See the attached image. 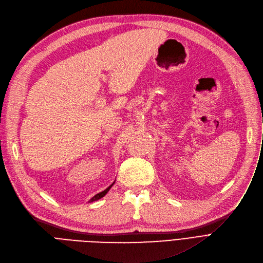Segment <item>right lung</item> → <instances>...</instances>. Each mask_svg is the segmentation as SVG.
Masks as SVG:
<instances>
[{
	"mask_svg": "<svg viewBox=\"0 0 263 263\" xmlns=\"http://www.w3.org/2000/svg\"><path fill=\"white\" fill-rule=\"evenodd\" d=\"M114 183H115V182H112V183H111V184H110V186H109V187H108V188H107V189H105V190H104V191H102V192H100V193H98V194H96V195H95V196H93V197H92V198H91V199H90V200H89V202H90V203H91V202H95V200H98V199H100V198H102V197H103V196H105V195H106V193H107V192H108V191H109V190H110V188H111V187H112V186H114Z\"/></svg>",
	"mask_w": 263,
	"mask_h": 263,
	"instance_id": "1",
	"label": "right lung"
}]
</instances>
